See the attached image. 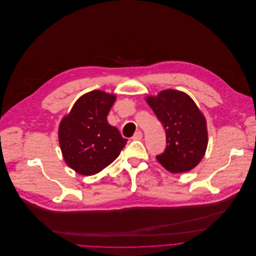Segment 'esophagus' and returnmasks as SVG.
<instances>
[{
  "instance_id": "34e87169",
  "label": "esophagus",
  "mask_w": 256,
  "mask_h": 256,
  "mask_svg": "<svg viewBox=\"0 0 256 256\" xmlns=\"http://www.w3.org/2000/svg\"><path fill=\"white\" fill-rule=\"evenodd\" d=\"M142 137H143L142 132H141V131H137V132L133 135L132 139H133V140H141V139H142Z\"/></svg>"
}]
</instances>
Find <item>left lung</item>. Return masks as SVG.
I'll return each mask as SVG.
<instances>
[{"label":"left lung","mask_w":256,"mask_h":256,"mask_svg":"<svg viewBox=\"0 0 256 256\" xmlns=\"http://www.w3.org/2000/svg\"><path fill=\"white\" fill-rule=\"evenodd\" d=\"M146 102L166 129V147L156 156L158 162L172 174L196 168L205 156L208 131L192 98L180 90H164L147 96Z\"/></svg>","instance_id":"1"}]
</instances>
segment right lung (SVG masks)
I'll return each instance as SVG.
<instances>
[{
    "instance_id": "right-lung-1",
    "label": "right lung",
    "mask_w": 256,
    "mask_h": 256,
    "mask_svg": "<svg viewBox=\"0 0 256 256\" xmlns=\"http://www.w3.org/2000/svg\"><path fill=\"white\" fill-rule=\"evenodd\" d=\"M115 100V94L103 90L86 92L60 122L58 139L64 158L80 174L92 176L103 170L127 143L107 121Z\"/></svg>"
}]
</instances>
